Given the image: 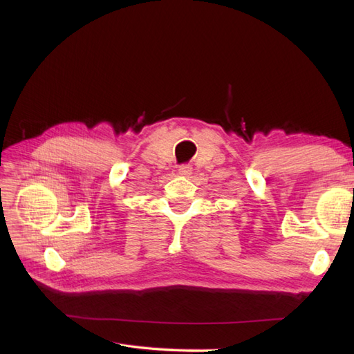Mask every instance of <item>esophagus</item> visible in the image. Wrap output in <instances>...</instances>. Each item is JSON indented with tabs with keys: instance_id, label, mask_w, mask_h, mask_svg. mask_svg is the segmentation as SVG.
Returning <instances> with one entry per match:
<instances>
[{
	"instance_id": "1",
	"label": "esophagus",
	"mask_w": 354,
	"mask_h": 354,
	"mask_svg": "<svg viewBox=\"0 0 354 354\" xmlns=\"http://www.w3.org/2000/svg\"><path fill=\"white\" fill-rule=\"evenodd\" d=\"M192 173V167L190 165H181L178 168V174L180 176H189Z\"/></svg>"
}]
</instances>
